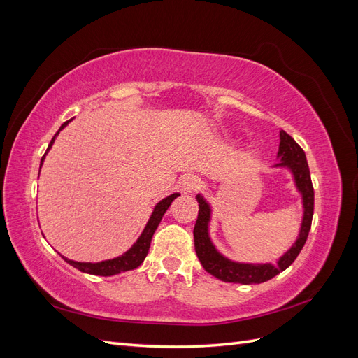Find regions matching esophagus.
<instances>
[{"label": "esophagus", "instance_id": "esophagus-1", "mask_svg": "<svg viewBox=\"0 0 358 358\" xmlns=\"http://www.w3.org/2000/svg\"><path fill=\"white\" fill-rule=\"evenodd\" d=\"M180 187L183 191L192 192L194 189H197L200 187V178L197 175H187L183 176L180 180Z\"/></svg>", "mask_w": 358, "mask_h": 358}]
</instances>
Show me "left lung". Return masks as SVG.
<instances>
[{"label": "left lung", "instance_id": "1", "mask_svg": "<svg viewBox=\"0 0 358 358\" xmlns=\"http://www.w3.org/2000/svg\"><path fill=\"white\" fill-rule=\"evenodd\" d=\"M279 150H278V164L273 169H288L292 180H294L296 189L301 197L303 216L300 230L296 242L289 249L280 255L275 263H239L222 255L210 239L209 227L212 220V206L201 194H197L196 199L199 201V216L196 227H194V245L201 266L208 273L224 282L233 284H262L266 280L275 278L280 272L288 268L292 262L300 254L301 248L305 246L308 234L310 230L312 216H313V188L310 180V173L308 167V161L305 150H303L296 140L284 129L279 131Z\"/></svg>", "mask_w": 358, "mask_h": 358}]
</instances>
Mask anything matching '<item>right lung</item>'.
Wrapping results in <instances>:
<instances>
[{
  "label": "right lung",
  "instance_id": "1",
  "mask_svg": "<svg viewBox=\"0 0 358 358\" xmlns=\"http://www.w3.org/2000/svg\"><path fill=\"white\" fill-rule=\"evenodd\" d=\"M69 122H71V119H70V121H67V122H64L61 125V128L58 129V133L53 136V138L50 140V143L48 146L46 154L50 150V148H52L53 142H55V138L59 134L61 129L66 128L69 125ZM46 154L43 155V158H41L40 169L43 166V161H45V158H46ZM38 175H40V173H38ZM179 196H180L179 192H173L171 196H167L166 199H162L161 201H158L155 204V208L152 210V215H150L149 221L146 222L142 234L138 236V239L136 241V243L131 248H129L127 252H124L122 255L110 258V259H104V262H99V263H82V262H74V259H69L67 257H64V255H61V257L66 259V262L70 266L80 270V272L90 273V275H96V276H113V275H119V273H122V272H128V270L137 268L140 264L143 263V259L146 258V255L149 252L150 241H152V236H154L155 230L158 229V225H159V222L162 220V216H164V213L170 208V204L173 203V200H175Z\"/></svg>",
  "mask_w": 358,
  "mask_h": 358
}]
</instances>
